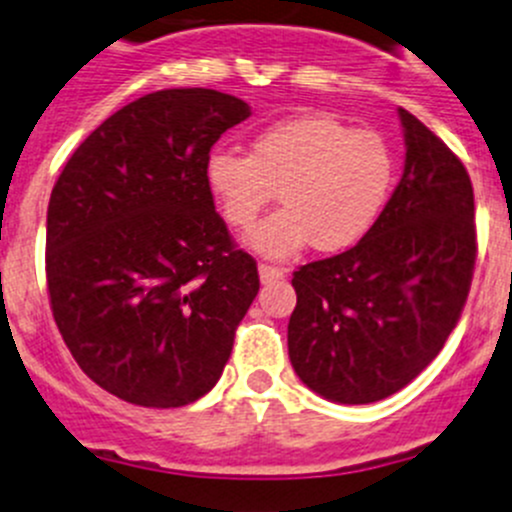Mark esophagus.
Listing matches in <instances>:
<instances>
[{
	"instance_id": "34e87169",
	"label": "esophagus",
	"mask_w": 512,
	"mask_h": 512,
	"mask_svg": "<svg viewBox=\"0 0 512 512\" xmlns=\"http://www.w3.org/2000/svg\"><path fill=\"white\" fill-rule=\"evenodd\" d=\"M257 270H260V280L262 282H277V280H282V277H285V270H282V267L267 265V262H262Z\"/></svg>"
}]
</instances>
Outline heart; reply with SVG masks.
Returning a JSON list of instances; mask_svg holds the SVG:
<instances>
[{
  "label": "heart",
  "instance_id": "b5f03b06",
  "mask_svg": "<svg viewBox=\"0 0 512 512\" xmlns=\"http://www.w3.org/2000/svg\"><path fill=\"white\" fill-rule=\"evenodd\" d=\"M393 175L388 142L330 114L282 119L252 140L250 157L217 150L205 165L207 187L235 232H250L280 190L282 210L250 237L270 257L292 255L307 242L317 252L357 245L382 215Z\"/></svg>",
  "mask_w": 512,
  "mask_h": 512
}]
</instances>
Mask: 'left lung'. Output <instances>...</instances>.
Listing matches in <instances>:
<instances>
[{"mask_svg":"<svg viewBox=\"0 0 512 512\" xmlns=\"http://www.w3.org/2000/svg\"><path fill=\"white\" fill-rule=\"evenodd\" d=\"M398 114L405 170L375 227L292 275L290 362L332 403H377L415 380L458 325L473 282L468 170L408 109Z\"/></svg>","mask_w":512,"mask_h":512,"instance_id":"left-lung-1","label":"left lung"}]
</instances>
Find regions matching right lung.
Listing matches in <instances>:
<instances>
[{
	"instance_id": "right-lung-1",
	"label": "right lung",
	"mask_w": 512,
	"mask_h": 512,
	"mask_svg": "<svg viewBox=\"0 0 512 512\" xmlns=\"http://www.w3.org/2000/svg\"><path fill=\"white\" fill-rule=\"evenodd\" d=\"M250 104L205 87L117 109L74 150L47 207V290L62 340L99 388L182 408L215 388L260 275L205 180Z\"/></svg>"
}]
</instances>
